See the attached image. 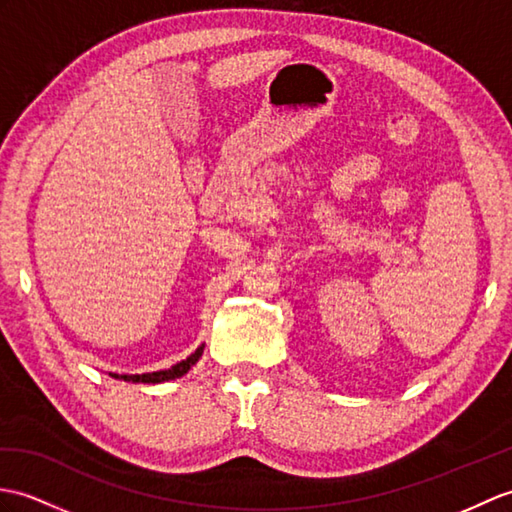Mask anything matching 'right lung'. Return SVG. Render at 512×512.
I'll return each mask as SVG.
<instances>
[{
  "label": "right lung",
  "instance_id": "right-lung-1",
  "mask_svg": "<svg viewBox=\"0 0 512 512\" xmlns=\"http://www.w3.org/2000/svg\"><path fill=\"white\" fill-rule=\"evenodd\" d=\"M202 355V347H198L196 349V353H192L189 355L187 360H183V362H178V364H174L172 368H168V371H157V373H144V375H113V373H109V375H113V377H120V379H128V382H144V384H159V382H168V379H176V377H181V375H185L189 368H192L196 362H198V358Z\"/></svg>",
  "mask_w": 512,
  "mask_h": 512
}]
</instances>
